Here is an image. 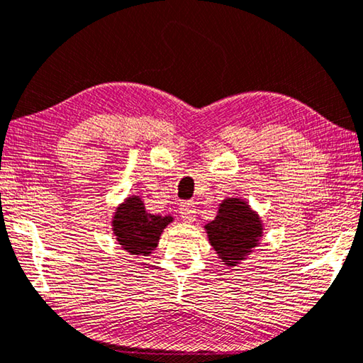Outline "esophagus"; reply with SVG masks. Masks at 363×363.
<instances>
[{
	"label": "esophagus",
	"instance_id": "obj_1",
	"mask_svg": "<svg viewBox=\"0 0 363 363\" xmlns=\"http://www.w3.org/2000/svg\"><path fill=\"white\" fill-rule=\"evenodd\" d=\"M181 218L184 220V222H194L195 220V214H196V208L195 204L191 203H182L181 204Z\"/></svg>",
	"mask_w": 363,
	"mask_h": 363
}]
</instances>
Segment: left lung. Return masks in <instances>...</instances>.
Masks as SVG:
<instances>
[{
    "label": "left lung",
    "instance_id": "obj_1",
    "mask_svg": "<svg viewBox=\"0 0 363 363\" xmlns=\"http://www.w3.org/2000/svg\"><path fill=\"white\" fill-rule=\"evenodd\" d=\"M211 245L225 264L236 266L258 244L261 223L247 203L228 198L220 206L218 216L206 225Z\"/></svg>",
    "mask_w": 363,
    "mask_h": 363
}]
</instances>
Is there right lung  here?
<instances>
[{
	"mask_svg": "<svg viewBox=\"0 0 363 363\" xmlns=\"http://www.w3.org/2000/svg\"><path fill=\"white\" fill-rule=\"evenodd\" d=\"M172 217L147 214L143 201L132 196L116 211L113 230L118 242L130 255H147L157 247L163 228Z\"/></svg>",
	"mask_w": 363,
	"mask_h": 363,
	"instance_id": "right-lung-1",
	"label": "right lung"
}]
</instances>
